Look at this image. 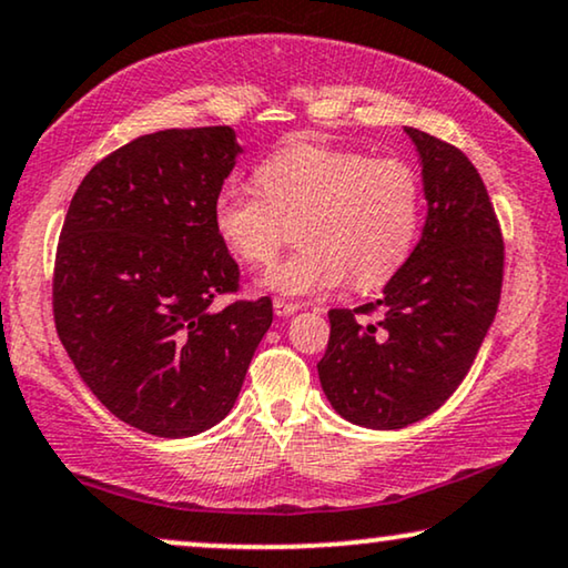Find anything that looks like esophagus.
Masks as SVG:
<instances>
[{
  "mask_svg": "<svg viewBox=\"0 0 568 568\" xmlns=\"http://www.w3.org/2000/svg\"><path fill=\"white\" fill-rule=\"evenodd\" d=\"M300 311L297 302H286V300H274V313L278 315V318H290V315H294Z\"/></svg>",
  "mask_w": 568,
  "mask_h": 568,
  "instance_id": "obj_1",
  "label": "esophagus"
}]
</instances>
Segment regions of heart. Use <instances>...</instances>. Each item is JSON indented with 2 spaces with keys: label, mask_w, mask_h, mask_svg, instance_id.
<instances>
[{
  "label": "heart",
  "mask_w": 568,
  "mask_h": 568,
  "mask_svg": "<svg viewBox=\"0 0 568 568\" xmlns=\"http://www.w3.org/2000/svg\"><path fill=\"white\" fill-rule=\"evenodd\" d=\"M257 185L224 182L213 230L247 263H268L300 224V250L261 276L263 290L305 297L388 282L415 247L423 193L415 169L321 143L286 145L257 166Z\"/></svg>",
  "instance_id": "heart-1"
}]
</instances>
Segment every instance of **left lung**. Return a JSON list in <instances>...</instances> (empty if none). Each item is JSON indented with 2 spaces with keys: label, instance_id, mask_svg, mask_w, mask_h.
<instances>
[{
  "label": "left lung",
  "instance_id": "8db88e82",
  "mask_svg": "<svg viewBox=\"0 0 568 568\" xmlns=\"http://www.w3.org/2000/svg\"><path fill=\"white\" fill-rule=\"evenodd\" d=\"M404 132L423 166V237L381 300L328 313L318 363L331 407L373 430L407 428L459 388L496 318L504 282L500 226L473 161L428 132ZM375 310L384 313L378 322L356 318Z\"/></svg>",
  "mask_w": 568,
  "mask_h": 568
}]
</instances>
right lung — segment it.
Listing matches in <instances>:
<instances>
[{"mask_svg":"<svg viewBox=\"0 0 568 568\" xmlns=\"http://www.w3.org/2000/svg\"><path fill=\"white\" fill-rule=\"evenodd\" d=\"M232 128L159 130L101 159L64 216L54 323L91 394L132 428L187 438L237 402L274 321L237 300L240 268L213 230V195L237 164Z\"/></svg>","mask_w":568,"mask_h":568,"instance_id":"1","label":"right lung"}]
</instances>
